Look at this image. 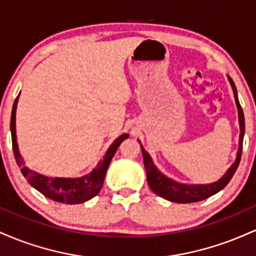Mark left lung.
<instances>
[{
  "instance_id": "8db88e82",
  "label": "left lung",
  "mask_w": 256,
  "mask_h": 256,
  "mask_svg": "<svg viewBox=\"0 0 256 256\" xmlns=\"http://www.w3.org/2000/svg\"><path fill=\"white\" fill-rule=\"evenodd\" d=\"M228 82L234 91V101H236L237 110H238V122H240V142H238V150H237L236 160L232 165L228 167V171L222 178L218 179L216 182L210 184H184L176 182L174 179L168 178L167 176L160 172V170L152 162V158L143 146L140 144V149H142L143 154V161H144V167L146 171V180H148L149 186H150L152 192H155L160 198L168 200L171 202H176V204H192V202H198L202 200H206L214 194L219 192L222 190L228 182L231 180L232 176L236 172L237 167L240 165V155H242V146H243V137H244V114H243L242 107H240L238 96H237V89L234 85V80H232L230 76H228ZM140 142V140H138Z\"/></svg>"
}]
</instances>
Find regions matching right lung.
Masks as SVG:
<instances>
[{
	"mask_svg": "<svg viewBox=\"0 0 256 256\" xmlns=\"http://www.w3.org/2000/svg\"><path fill=\"white\" fill-rule=\"evenodd\" d=\"M20 95V94H19ZM19 95L16 98L10 116V132H12V143H13V152L16 156V164L22 170L24 177L28 179L34 189L43 194L46 198L54 200L56 202H62L67 204H83L85 201H89L90 198H95L101 190L104 185L106 173H107L108 166H110L112 158L116 154L118 146L122 142L128 137V134H124L119 136L112 143L108 150L106 152L104 156L100 160L98 166L88 174L82 176L78 178H62V177H46L40 173L32 171L28 167L25 166L24 158H22L18 148L16 142V104L19 101Z\"/></svg>",
	"mask_w": 256,
	"mask_h": 256,
	"instance_id": "right-lung-1",
	"label": "right lung"
}]
</instances>
